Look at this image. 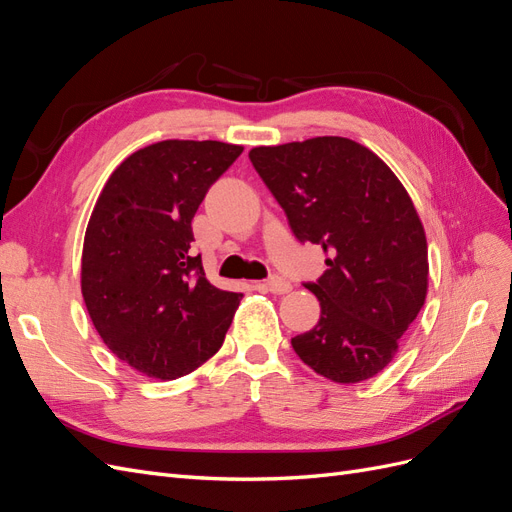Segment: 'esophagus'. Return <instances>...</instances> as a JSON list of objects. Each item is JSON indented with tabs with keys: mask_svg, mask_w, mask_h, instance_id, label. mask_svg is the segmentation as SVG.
Masks as SVG:
<instances>
[{
	"mask_svg": "<svg viewBox=\"0 0 512 512\" xmlns=\"http://www.w3.org/2000/svg\"><path fill=\"white\" fill-rule=\"evenodd\" d=\"M267 290L273 292V294H286L292 290V284L288 280H284V277H271V280H267Z\"/></svg>",
	"mask_w": 512,
	"mask_h": 512,
	"instance_id": "esophagus-1",
	"label": "esophagus"
}]
</instances>
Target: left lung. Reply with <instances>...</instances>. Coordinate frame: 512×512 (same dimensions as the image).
I'll return each instance as SVG.
<instances>
[{
  "label": "left lung",
  "instance_id": "obj_1",
  "mask_svg": "<svg viewBox=\"0 0 512 512\" xmlns=\"http://www.w3.org/2000/svg\"><path fill=\"white\" fill-rule=\"evenodd\" d=\"M250 160L301 243L322 245L327 271L305 284L320 301L299 359L354 384L393 361L427 297V239L412 198L374 151L344 136L254 147Z\"/></svg>",
  "mask_w": 512,
  "mask_h": 512
}]
</instances>
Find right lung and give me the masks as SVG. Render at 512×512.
I'll return each mask as SVG.
<instances>
[{"instance_id":"right-lung-1","label":"right lung","mask_w":512,"mask_h":512,"mask_svg":"<svg viewBox=\"0 0 512 512\" xmlns=\"http://www.w3.org/2000/svg\"><path fill=\"white\" fill-rule=\"evenodd\" d=\"M220 141H162L108 177L85 232L81 290L102 342L158 380L190 374L218 352L241 292L215 288L192 254V218L241 156Z\"/></svg>"}]
</instances>
